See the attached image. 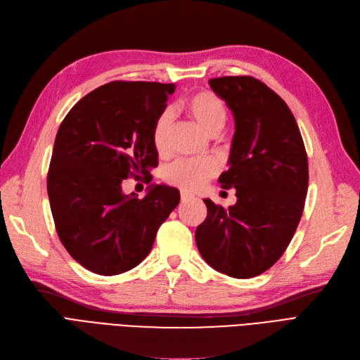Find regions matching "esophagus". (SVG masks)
Instances as JSON below:
<instances>
[{
    "label": "esophagus",
    "mask_w": 360,
    "mask_h": 360,
    "mask_svg": "<svg viewBox=\"0 0 360 360\" xmlns=\"http://www.w3.org/2000/svg\"><path fill=\"white\" fill-rule=\"evenodd\" d=\"M180 198H181V202H189V200L195 199V196L192 193H188L186 191H181L180 193Z\"/></svg>",
    "instance_id": "obj_1"
}]
</instances>
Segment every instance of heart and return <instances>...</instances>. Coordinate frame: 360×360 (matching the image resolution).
<instances>
[{"mask_svg": "<svg viewBox=\"0 0 360 360\" xmlns=\"http://www.w3.org/2000/svg\"><path fill=\"white\" fill-rule=\"evenodd\" d=\"M184 109L189 113V117L210 136L219 134L227 120V110L223 100L211 91H199L191 96L184 102ZM169 128L171 113L165 110L156 120L152 130L153 148L160 155H165L168 150ZM217 169V162L211 158H207V160H179L165 169L164 179L169 184L188 191H195L208 179L215 176Z\"/></svg>", "mask_w": 360, "mask_h": 360, "instance_id": "obj_1", "label": "heart"}]
</instances>
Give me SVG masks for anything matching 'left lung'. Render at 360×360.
I'll use <instances>...</instances> for the list:
<instances>
[{"instance_id":"1","label":"left lung","mask_w":360,"mask_h":360,"mask_svg":"<svg viewBox=\"0 0 360 360\" xmlns=\"http://www.w3.org/2000/svg\"><path fill=\"white\" fill-rule=\"evenodd\" d=\"M235 118L223 189H236V204L223 208L204 199L208 214L196 227L204 260L227 276L247 279L275 264L295 233L309 186L303 137L290 108L252 77L208 81Z\"/></svg>"}]
</instances>
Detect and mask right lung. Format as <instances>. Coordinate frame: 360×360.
Returning <instances> with one entry per match:
<instances>
[{"label":"right lung","instance_id":"1","mask_svg":"<svg viewBox=\"0 0 360 360\" xmlns=\"http://www.w3.org/2000/svg\"><path fill=\"white\" fill-rule=\"evenodd\" d=\"M174 84L112 81L69 110L59 127L47 176L57 235L82 267L113 276L140 264L158 229L180 202L165 184L148 195L122 193V180L150 174L156 120Z\"/></svg>","mask_w":360,"mask_h":360}]
</instances>
